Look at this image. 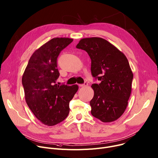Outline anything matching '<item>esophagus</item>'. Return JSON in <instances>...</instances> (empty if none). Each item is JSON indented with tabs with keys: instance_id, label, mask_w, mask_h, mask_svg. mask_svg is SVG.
I'll return each instance as SVG.
<instances>
[{
	"instance_id": "34e87169",
	"label": "esophagus",
	"mask_w": 158,
	"mask_h": 158,
	"mask_svg": "<svg viewBox=\"0 0 158 158\" xmlns=\"http://www.w3.org/2000/svg\"><path fill=\"white\" fill-rule=\"evenodd\" d=\"M88 86V82H85L84 84H82V85H79V86L80 87H85V86Z\"/></svg>"
}]
</instances>
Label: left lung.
Returning <instances> with one entry per match:
<instances>
[{
    "label": "left lung",
    "instance_id": "left-lung-1",
    "mask_svg": "<svg viewBox=\"0 0 158 158\" xmlns=\"http://www.w3.org/2000/svg\"><path fill=\"white\" fill-rule=\"evenodd\" d=\"M76 48L88 52L91 74L100 81L91 86L92 115L103 123L117 120L127 109L131 92L133 74L128 59L116 47L100 37L82 39Z\"/></svg>",
    "mask_w": 158,
    "mask_h": 158
}]
</instances>
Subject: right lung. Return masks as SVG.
Wrapping results in <instances>:
<instances>
[{"mask_svg":"<svg viewBox=\"0 0 158 158\" xmlns=\"http://www.w3.org/2000/svg\"><path fill=\"white\" fill-rule=\"evenodd\" d=\"M73 41L66 37L53 38L35 50L22 77L25 98L28 107L43 124L51 127L69 115V102L77 91V85L56 84L60 73L57 58Z\"/></svg>","mask_w":158,"mask_h":158,"instance_id":"add662e5","label":"right lung"}]
</instances>
